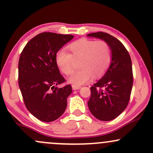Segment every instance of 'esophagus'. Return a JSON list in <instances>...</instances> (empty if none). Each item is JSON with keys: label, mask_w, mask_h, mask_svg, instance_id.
Instances as JSON below:
<instances>
[{"label": "esophagus", "mask_w": 153, "mask_h": 153, "mask_svg": "<svg viewBox=\"0 0 153 153\" xmlns=\"http://www.w3.org/2000/svg\"><path fill=\"white\" fill-rule=\"evenodd\" d=\"M81 88V86H79V85H72V88L73 90H78Z\"/></svg>", "instance_id": "esophagus-1"}]
</instances>
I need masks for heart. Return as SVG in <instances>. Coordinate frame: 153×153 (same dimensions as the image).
Segmentation results:
<instances>
[{
    "label": "heart",
    "mask_w": 153,
    "mask_h": 153,
    "mask_svg": "<svg viewBox=\"0 0 153 153\" xmlns=\"http://www.w3.org/2000/svg\"><path fill=\"white\" fill-rule=\"evenodd\" d=\"M68 49L71 53L64 50L57 52L56 62L62 73L70 75L74 71V60H80L79 68L81 69L68 79L69 83L73 85H83L90 81L93 76H102L111 63V49L104 41L81 38L69 45Z\"/></svg>",
    "instance_id": "heart-1"
}]
</instances>
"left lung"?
Wrapping results in <instances>:
<instances>
[{
	"instance_id": "8db88e82",
	"label": "left lung",
	"mask_w": 153,
	"mask_h": 153,
	"mask_svg": "<svg viewBox=\"0 0 153 153\" xmlns=\"http://www.w3.org/2000/svg\"><path fill=\"white\" fill-rule=\"evenodd\" d=\"M87 36L105 41L111 49L110 67L101 79L91 87L88 102L90 112L96 118L109 121L120 115L128 104L133 85L131 60L123 43L111 35L98 32Z\"/></svg>"
}]
</instances>
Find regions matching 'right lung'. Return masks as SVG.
<instances>
[{
  "mask_svg": "<svg viewBox=\"0 0 153 153\" xmlns=\"http://www.w3.org/2000/svg\"><path fill=\"white\" fill-rule=\"evenodd\" d=\"M72 35L42 33L25 46L19 60V85L27 109L38 120L51 122L65 112L72 87L59 88L65 81L56 62L59 50Z\"/></svg>",
  "mask_w": 153,
  "mask_h": 153,
  "instance_id": "add662e5",
  "label": "right lung"
}]
</instances>
